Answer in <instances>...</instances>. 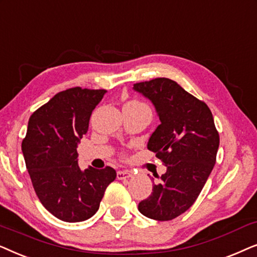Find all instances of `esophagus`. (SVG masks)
Instances as JSON below:
<instances>
[{"label":"esophagus","instance_id":"obj_1","mask_svg":"<svg viewBox=\"0 0 257 257\" xmlns=\"http://www.w3.org/2000/svg\"><path fill=\"white\" fill-rule=\"evenodd\" d=\"M133 176V173L129 170H119L117 172V179L118 180H128Z\"/></svg>","mask_w":257,"mask_h":257}]
</instances>
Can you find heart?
<instances>
[{"label":"heart","instance_id":"1","mask_svg":"<svg viewBox=\"0 0 257 257\" xmlns=\"http://www.w3.org/2000/svg\"><path fill=\"white\" fill-rule=\"evenodd\" d=\"M134 103H140V102H136V101H134Z\"/></svg>","mask_w":257,"mask_h":257}]
</instances>
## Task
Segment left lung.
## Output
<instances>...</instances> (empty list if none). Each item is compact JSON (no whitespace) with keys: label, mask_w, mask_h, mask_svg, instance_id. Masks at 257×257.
Wrapping results in <instances>:
<instances>
[{"label":"left lung","mask_w":257,"mask_h":257,"mask_svg":"<svg viewBox=\"0 0 257 257\" xmlns=\"http://www.w3.org/2000/svg\"><path fill=\"white\" fill-rule=\"evenodd\" d=\"M134 90L156 109L161 124L147 147L167 166L139 210L153 220L170 221L196 201L216 162L220 136L208 105L175 81L154 78L135 83Z\"/></svg>","instance_id":"8db88e82"}]
</instances>
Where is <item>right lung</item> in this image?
Here are the masks:
<instances>
[{"mask_svg": "<svg viewBox=\"0 0 257 257\" xmlns=\"http://www.w3.org/2000/svg\"><path fill=\"white\" fill-rule=\"evenodd\" d=\"M104 89L61 91L30 116L22 153L34 190L46 209L64 222H81L98 210L116 179L111 167L81 170L77 145Z\"/></svg>", "mask_w": 257, "mask_h": 257, "instance_id": "obj_1", "label": "right lung"}]
</instances>
